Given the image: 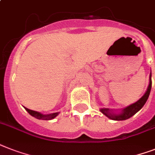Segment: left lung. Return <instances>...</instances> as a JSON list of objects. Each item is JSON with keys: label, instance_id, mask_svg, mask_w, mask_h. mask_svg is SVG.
I'll return each mask as SVG.
<instances>
[{"label": "left lung", "instance_id": "1", "mask_svg": "<svg viewBox=\"0 0 155 155\" xmlns=\"http://www.w3.org/2000/svg\"><path fill=\"white\" fill-rule=\"evenodd\" d=\"M151 73L150 75V84L149 86H148V88L147 91H146L145 95H143V97L139 99V101H137L136 103L131 104L127 107H126L125 109H123V111H122L121 114H113V113L110 112V110L109 109H107V108H103L101 109V112L103 114H104L107 117H108L109 119H113V120H126V119H129L130 117H132L134 114H136L141 108L144 106V104H146L147 99L149 97L150 92V90H151Z\"/></svg>", "mask_w": 155, "mask_h": 155}]
</instances>
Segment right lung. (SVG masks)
<instances>
[{
  "mask_svg": "<svg viewBox=\"0 0 155 155\" xmlns=\"http://www.w3.org/2000/svg\"><path fill=\"white\" fill-rule=\"evenodd\" d=\"M25 110H27L28 112L32 116L35 117L36 119H43V120H50V119H54L55 117H56L58 115L59 113L56 112V113H53V114H41L40 112H37V111H35V110H29V109H28V108L25 107Z\"/></svg>",
  "mask_w": 155,
  "mask_h": 155,
  "instance_id": "obj_1",
  "label": "right lung"
}]
</instances>
